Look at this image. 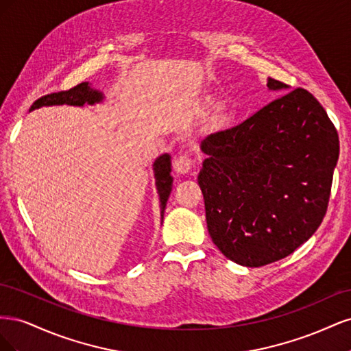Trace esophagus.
<instances>
[{"mask_svg": "<svg viewBox=\"0 0 351 351\" xmlns=\"http://www.w3.org/2000/svg\"><path fill=\"white\" fill-rule=\"evenodd\" d=\"M192 165H193L192 158L187 156V155L177 156L174 159V162H173L176 173H178V174H187L190 169H192Z\"/></svg>", "mask_w": 351, "mask_h": 351, "instance_id": "esophagus-1", "label": "esophagus"}]
</instances>
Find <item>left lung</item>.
<instances>
[{"label": "left lung", "mask_w": 351, "mask_h": 351, "mask_svg": "<svg viewBox=\"0 0 351 351\" xmlns=\"http://www.w3.org/2000/svg\"><path fill=\"white\" fill-rule=\"evenodd\" d=\"M285 92L232 129L205 137L197 182L212 241L243 267L291 254L321 226L339 155L338 133L312 93Z\"/></svg>", "instance_id": "left-lung-1"}]
</instances>
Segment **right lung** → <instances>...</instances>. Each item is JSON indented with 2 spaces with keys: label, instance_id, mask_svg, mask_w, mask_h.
Instances as JSON below:
<instances>
[{
  "label": "right lung",
  "instance_id": "add662e5",
  "mask_svg": "<svg viewBox=\"0 0 351 351\" xmlns=\"http://www.w3.org/2000/svg\"><path fill=\"white\" fill-rule=\"evenodd\" d=\"M102 101H104L102 92L90 88L89 82H83L69 90L45 95V97L35 101L29 111L38 110L40 107H51V105H64V104L73 105V107H83L84 104L95 105ZM154 174H155V184L159 195V204H161V212H164L167 200L173 189L171 156L168 154H162L161 156H158L154 162Z\"/></svg>",
  "mask_w": 351,
  "mask_h": 351
}]
</instances>
